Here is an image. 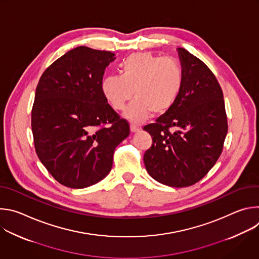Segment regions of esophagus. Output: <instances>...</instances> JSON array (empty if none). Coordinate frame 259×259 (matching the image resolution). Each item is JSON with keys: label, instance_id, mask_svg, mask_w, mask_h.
<instances>
[{"label": "esophagus", "instance_id": "esophagus-1", "mask_svg": "<svg viewBox=\"0 0 259 259\" xmlns=\"http://www.w3.org/2000/svg\"><path fill=\"white\" fill-rule=\"evenodd\" d=\"M139 130H140L139 127H137L136 125H133V124L130 125V131H131L132 133H136V132H138Z\"/></svg>", "mask_w": 259, "mask_h": 259}]
</instances>
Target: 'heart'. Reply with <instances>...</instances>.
Masks as SVG:
<instances>
[{"label": "heart", "mask_w": 259, "mask_h": 259, "mask_svg": "<svg viewBox=\"0 0 259 259\" xmlns=\"http://www.w3.org/2000/svg\"><path fill=\"white\" fill-rule=\"evenodd\" d=\"M121 75H108L100 84L106 102L122 110L134 94L124 117L139 124L155 115H163L175 105L184 83L182 65L173 58L150 52H137L120 63Z\"/></svg>", "instance_id": "heart-1"}]
</instances>
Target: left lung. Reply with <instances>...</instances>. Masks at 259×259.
I'll return each mask as SVG.
<instances>
[{
	"label": "left lung",
	"instance_id": "left-lung-1",
	"mask_svg": "<svg viewBox=\"0 0 259 259\" xmlns=\"http://www.w3.org/2000/svg\"><path fill=\"white\" fill-rule=\"evenodd\" d=\"M184 83L175 105L143 127L153 144L143 157L149 174L172 188L190 187L215 165L228 133L224 94L198 57L177 48Z\"/></svg>",
	"mask_w": 259,
	"mask_h": 259
}]
</instances>
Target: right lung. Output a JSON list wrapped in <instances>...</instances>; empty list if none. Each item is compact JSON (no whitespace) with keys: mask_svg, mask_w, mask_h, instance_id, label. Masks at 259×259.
Listing matches in <instances>:
<instances>
[{"mask_svg":"<svg viewBox=\"0 0 259 259\" xmlns=\"http://www.w3.org/2000/svg\"><path fill=\"white\" fill-rule=\"evenodd\" d=\"M115 53L80 46L54 61L35 89L31 130L35 153L63 186L84 189L112 169L126 120L104 99L100 84Z\"/></svg>","mask_w":259,"mask_h":259,"instance_id":"1","label":"right lung"}]
</instances>
